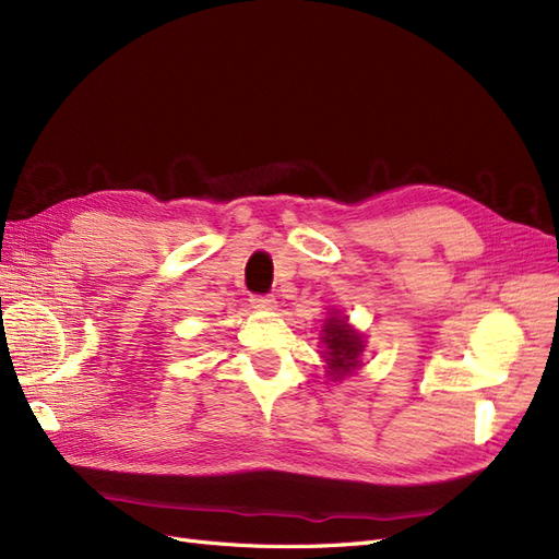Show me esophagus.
<instances>
[{"instance_id": "obj_1", "label": "esophagus", "mask_w": 559, "mask_h": 559, "mask_svg": "<svg viewBox=\"0 0 559 559\" xmlns=\"http://www.w3.org/2000/svg\"><path fill=\"white\" fill-rule=\"evenodd\" d=\"M249 302H251V308H257V310H275L277 308V300L273 296H251Z\"/></svg>"}]
</instances>
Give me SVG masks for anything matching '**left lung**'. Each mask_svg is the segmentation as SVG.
Here are the masks:
<instances>
[{
	"mask_svg": "<svg viewBox=\"0 0 559 559\" xmlns=\"http://www.w3.org/2000/svg\"><path fill=\"white\" fill-rule=\"evenodd\" d=\"M321 341L326 345V361H329V373L341 380L349 370H354L359 366V354L364 352V343L361 335L357 331H352L347 319H341L335 312L333 317L326 319L324 324V335Z\"/></svg>",
	"mask_w": 559,
	"mask_h": 559,
	"instance_id": "obj_1",
	"label": "left lung"
}]
</instances>
